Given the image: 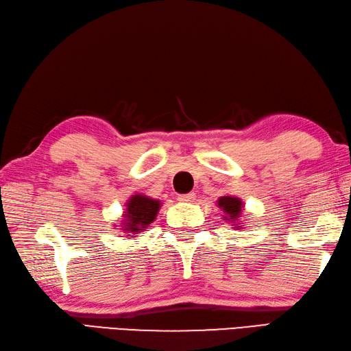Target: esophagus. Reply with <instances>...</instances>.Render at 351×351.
I'll return each mask as SVG.
<instances>
[{
	"mask_svg": "<svg viewBox=\"0 0 351 351\" xmlns=\"http://www.w3.org/2000/svg\"><path fill=\"white\" fill-rule=\"evenodd\" d=\"M194 198H195V194L189 193V194H180V195H178L177 200L182 202V203H189V202H193Z\"/></svg>",
	"mask_w": 351,
	"mask_h": 351,
	"instance_id": "obj_1",
	"label": "esophagus"
}]
</instances>
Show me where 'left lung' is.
I'll list each match as a JSON object with an SVG mask.
<instances>
[{
  "instance_id": "1",
  "label": "left lung",
  "mask_w": 351,
  "mask_h": 351,
  "mask_svg": "<svg viewBox=\"0 0 351 351\" xmlns=\"http://www.w3.org/2000/svg\"><path fill=\"white\" fill-rule=\"evenodd\" d=\"M218 208H220L224 215L223 218L229 223H234L235 228H240L238 226V221H240V217L243 213V202L241 198L238 197H232V195H224L218 198Z\"/></svg>"
}]
</instances>
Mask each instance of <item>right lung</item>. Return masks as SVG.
<instances>
[{
	"label": "right lung",
	"instance_id": "add662e5",
	"mask_svg": "<svg viewBox=\"0 0 351 351\" xmlns=\"http://www.w3.org/2000/svg\"><path fill=\"white\" fill-rule=\"evenodd\" d=\"M125 206L127 209L123 213L121 229L123 234H127L125 237H136V234H141L156 220L162 203L160 200H154L147 195L134 194L131 195Z\"/></svg>",
	"mask_w": 351,
	"mask_h": 351
}]
</instances>
